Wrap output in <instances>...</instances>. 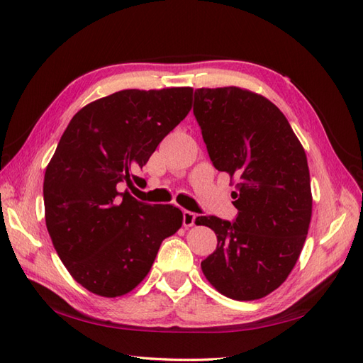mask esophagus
<instances>
[{
  "label": "esophagus",
  "instance_id": "1",
  "mask_svg": "<svg viewBox=\"0 0 363 363\" xmlns=\"http://www.w3.org/2000/svg\"><path fill=\"white\" fill-rule=\"evenodd\" d=\"M195 221H196V213L189 212V210H184V213H182V224H184V227L195 225Z\"/></svg>",
  "mask_w": 363,
  "mask_h": 363
}]
</instances>
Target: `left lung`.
Here are the masks:
<instances>
[{
	"instance_id": "8db88e82",
	"label": "left lung",
	"mask_w": 363,
	"mask_h": 363,
	"mask_svg": "<svg viewBox=\"0 0 363 363\" xmlns=\"http://www.w3.org/2000/svg\"><path fill=\"white\" fill-rule=\"evenodd\" d=\"M193 114L210 161L237 179L233 223L196 218L218 238L201 269L225 297L263 298L288 278L306 240L313 213L306 153L280 109L252 91L199 88Z\"/></svg>"
}]
</instances>
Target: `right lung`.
Wrapping results in <instances>:
<instances>
[{
  "label": "right lung",
  "mask_w": 363,
  "mask_h": 363,
  "mask_svg": "<svg viewBox=\"0 0 363 363\" xmlns=\"http://www.w3.org/2000/svg\"><path fill=\"white\" fill-rule=\"evenodd\" d=\"M191 88L123 89L75 114L46 167V227L67 272L100 297H121L147 277L182 225L170 204L119 191L191 109Z\"/></svg>",
  "instance_id": "right-lung-1"
}]
</instances>
